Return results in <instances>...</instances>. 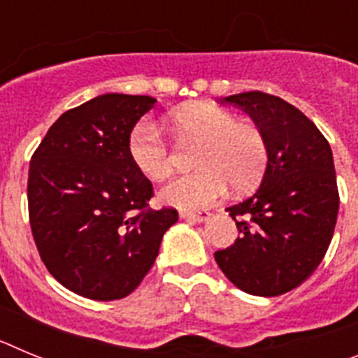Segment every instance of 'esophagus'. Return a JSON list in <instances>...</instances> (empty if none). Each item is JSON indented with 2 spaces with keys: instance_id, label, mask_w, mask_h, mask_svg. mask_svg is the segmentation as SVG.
<instances>
[{
  "instance_id": "obj_1",
  "label": "esophagus",
  "mask_w": 358,
  "mask_h": 358,
  "mask_svg": "<svg viewBox=\"0 0 358 358\" xmlns=\"http://www.w3.org/2000/svg\"><path fill=\"white\" fill-rule=\"evenodd\" d=\"M208 211H188V210H181L179 211V217L185 218V220H189V222H202V220H206L208 218Z\"/></svg>"
}]
</instances>
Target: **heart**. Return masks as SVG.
<instances>
[{
    "label": "heart",
    "mask_w": 358,
    "mask_h": 358,
    "mask_svg": "<svg viewBox=\"0 0 358 358\" xmlns=\"http://www.w3.org/2000/svg\"><path fill=\"white\" fill-rule=\"evenodd\" d=\"M181 143L199 145V170L179 176L161 188V201L181 210H201L226 194L227 185L242 194L255 188L268 163L264 131L233 110L215 103H188L169 116ZM129 156L141 176L159 181L172 170L173 152L152 122H140L129 136Z\"/></svg>",
    "instance_id": "heart-1"
}]
</instances>
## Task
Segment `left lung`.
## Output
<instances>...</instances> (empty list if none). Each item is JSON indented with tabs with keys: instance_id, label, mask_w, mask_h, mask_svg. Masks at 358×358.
Returning a JSON list of instances; mask_svg holds the SVG:
<instances>
[{
	"instance_id": "left-lung-1",
	"label": "left lung",
	"mask_w": 358,
	"mask_h": 358,
	"mask_svg": "<svg viewBox=\"0 0 358 358\" xmlns=\"http://www.w3.org/2000/svg\"><path fill=\"white\" fill-rule=\"evenodd\" d=\"M264 131L268 163L252 197L229 206L238 238L215 252L227 280L255 296H280L319 267L334 236L339 189L328 140L292 103L262 91L220 100Z\"/></svg>"
}]
</instances>
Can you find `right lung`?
Segmentation results:
<instances>
[{"instance_id": "right-lung-1", "label": "right lung", "mask_w": 358, "mask_h": 358, "mask_svg": "<svg viewBox=\"0 0 358 358\" xmlns=\"http://www.w3.org/2000/svg\"><path fill=\"white\" fill-rule=\"evenodd\" d=\"M145 94H100L66 110L36 148L28 217L41 260L61 285L94 301L129 296L156 262L177 210L148 206L154 188L129 156Z\"/></svg>"}]
</instances>
